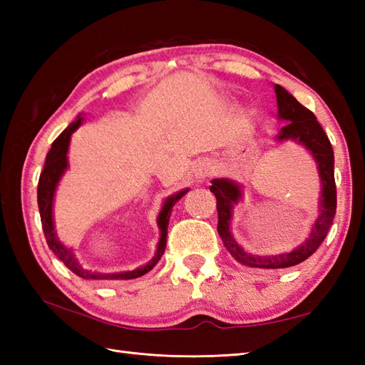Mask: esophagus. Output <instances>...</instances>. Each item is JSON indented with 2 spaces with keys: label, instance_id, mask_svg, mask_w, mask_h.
Returning a JSON list of instances; mask_svg holds the SVG:
<instances>
[{
  "label": "esophagus",
  "instance_id": "esophagus-1",
  "mask_svg": "<svg viewBox=\"0 0 365 365\" xmlns=\"http://www.w3.org/2000/svg\"><path fill=\"white\" fill-rule=\"evenodd\" d=\"M210 175V168H208L207 163H199L195 169V178L197 182H204L205 178Z\"/></svg>",
  "mask_w": 365,
  "mask_h": 365
}]
</instances>
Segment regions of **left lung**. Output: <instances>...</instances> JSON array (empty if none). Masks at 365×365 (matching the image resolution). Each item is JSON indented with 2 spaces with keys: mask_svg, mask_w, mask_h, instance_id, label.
<instances>
[{
  "mask_svg": "<svg viewBox=\"0 0 365 365\" xmlns=\"http://www.w3.org/2000/svg\"><path fill=\"white\" fill-rule=\"evenodd\" d=\"M276 100H277V119L284 120L285 125L279 130L274 141L282 144L285 141H293L304 147L312 155L317 163V170L320 177V200H319V216L312 222L311 230L304 242L293 247L292 251L281 254H252L247 252L240 245L230 230L232 218H234L235 207L243 200V185L230 178L221 177L213 178L210 191L216 197V208H218V234L222 240L226 250L232 257L240 263L254 268H289L304 262L317 251L328 230L332 226L336 216L337 195L334 182V150L324 130L317 120L312 111L302 106L289 91H285L279 84H274Z\"/></svg>",
  "mask_w": 365,
  "mask_h": 365,
  "instance_id": "obj_1",
  "label": "left lung"
}]
</instances>
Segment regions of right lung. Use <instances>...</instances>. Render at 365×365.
<instances>
[{
    "label": "right lung",
    "instance_id": "obj_1",
    "mask_svg": "<svg viewBox=\"0 0 365 365\" xmlns=\"http://www.w3.org/2000/svg\"><path fill=\"white\" fill-rule=\"evenodd\" d=\"M83 119H84L83 114H78V118H76L71 125L63 131V133L54 139L50 152L46 153L45 166L41 174V178H38L37 204H38V212H41V221H42L43 234L46 238V245H48L53 254L56 255V257L63 262L68 269L73 271L76 276H80L83 279H94V281H128V279L141 277L145 273H149V271L157 265L158 260L161 259V255L165 254L168 224H169L170 213H173V207L185 195H187L190 188L177 191L175 195L168 196L165 199V202H163V207L157 218V224L160 229V240L157 245V251H155V255L145 263V265L133 268V269H127V271H113V273H105V271H96V269L86 268L78 260V257H76V254L72 247L66 246L58 238L56 230H54V220H53L54 195H56V188L61 182V178H63L66 170L68 169V158H67L68 144H71V138L75 133V130H78V127L83 123Z\"/></svg>",
    "mask_w": 365,
    "mask_h": 365
}]
</instances>
